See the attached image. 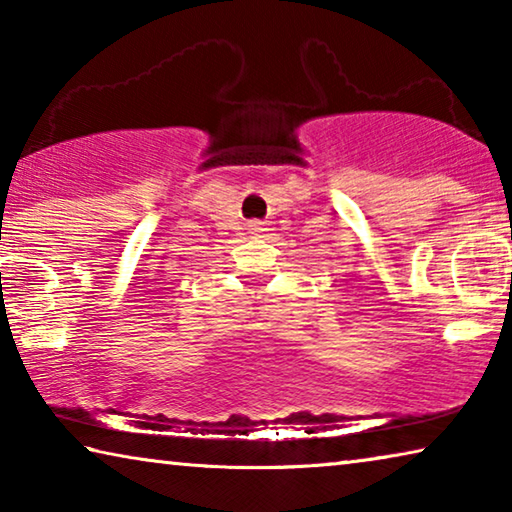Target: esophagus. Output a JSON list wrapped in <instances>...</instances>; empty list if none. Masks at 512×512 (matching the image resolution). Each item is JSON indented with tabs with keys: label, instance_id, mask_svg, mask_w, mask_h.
I'll return each instance as SVG.
<instances>
[{
	"label": "esophagus",
	"instance_id": "obj_1",
	"mask_svg": "<svg viewBox=\"0 0 512 512\" xmlns=\"http://www.w3.org/2000/svg\"><path fill=\"white\" fill-rule=\"evenodd\" d=\"M250 230H253V232H264L262 223H250Z\"/></svg>",
	"mask_w": 512,
	"mask_h": 512
}]
</instances>
